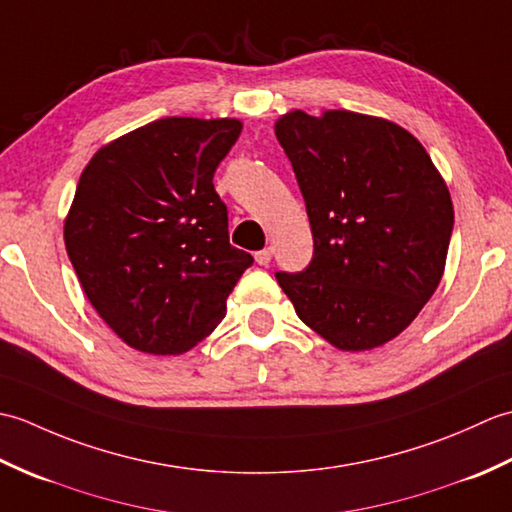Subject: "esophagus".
Masks as SVG:
<instances>
[{"label":"esophagus","mask_w":512,"mask_h":512,"mask_svg":"<svg viewBox=\"0 0 512 512\" xmlns=\"http://www.w3.org/2000/svg\"><path fill=\"white\" fill-rule=\"evenodd\" d=\"M270 259H273V248H264V250H257V253H255V262L259 266H268Z\"/></svg>","instance_id":"obj_1"}]
</instances>
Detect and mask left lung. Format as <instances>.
Here are the masks:
<instances>
[{
    "label": "left lung",
    "instance_id": "obj_1",
    "mask_svg": "<svg viewBox=\"0 0 512 512\" xmlns=\"http://www.w3.org/2000/svg\"><path fill=\"white\" fill-rule=\"evenodd\" d=\"M310 217L314 253L275 273L299 319L345 352L394 339L436 292L453 231L447 184L407 129L345 110L275 123Z\"/></svg>",
    "mask_w": 512,
    "mask_h": 512
}]
</instances>
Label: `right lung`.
Here are the masks:
<instances>
[{"instance_id": "1", "label": "right lung", "mask_w": 512, "mask_h": 512, "mask_svg": "<svg viewBox=\"0 0 512 512\" xmlns=\"http://www.w3.org/2000/svg\"><path fill=\"white\" fill-rule=\"evenodd\" d=\"M239 132L235 118H160L96 151L81 173L65 248L94 310L138 352L182 354L206 339L253 264L228 242L213 187Z\"/></svg>"}]
</instances>
